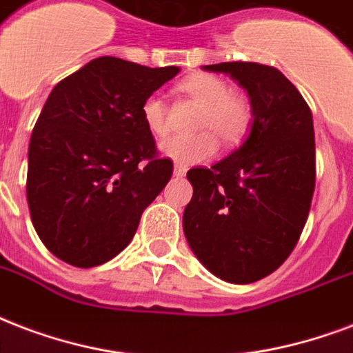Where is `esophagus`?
<instances>
[{
  "label": "esophagus",
  "mask_w": 353,
  "mask_h": 353,
  "mask_svg": "<svg viewBox=\"0 0 353 353\" xmlns=\"http://www.w3.org/2000/svg\"><path fill=\"white\" fill-rule=\"evenodd\" d=\"M188 173V168H185V165H174V176H176V179H182V176H184V174Z\"/></svg>",
  "instance_id": "esophagus-1"
}]
</instances>
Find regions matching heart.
I'll return each instance as SVG.
<instances>
[{
    "label": "heart",
    "instance_id": "b5f03b06",
    "mask_svg": "<svg viewBox=\"0 0 353 353\" xmlns=\"http://www.w3.org/2000/svg\"><path fill=\"white\" fill-rule=\"evenodd\" d=\"M179 90L201 106L193 123L201 130L163 139L160 143L163 157L180 165H191L214 157L219 139L226 147H236L247 138L254 123V108L248 97L228 88L226 81L210 73H196L184 79ZM139 110L149 132L154 136L168 132L169 108L163 97L147 95Z\"/></svg>",
    "mask_w": 353,
    "mask_h": 353
}]
</instances>
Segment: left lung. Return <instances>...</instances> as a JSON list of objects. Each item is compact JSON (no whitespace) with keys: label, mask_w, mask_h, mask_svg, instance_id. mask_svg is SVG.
<instances>
[{"label":"left lung","mask_w":353,"mask_h":353,"mask_svg":"<svg viewBox=\"0 0 353 353\" xmlns=\"http://www.w3.org/2000/svg\"><path fill=\"white\" fill-rule=\"evenodd\" d=\"M247 90L254 123L247 141L212 168H193L184 234L204 267L230 283H252L293 252L315 191V130L305 99L280 70L221 62Z\"/></svg>","instance_id":"obj_1"}]
</instances>
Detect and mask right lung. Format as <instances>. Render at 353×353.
Masks as SVG:
<instances>
[{
  "mask_svg": "<svg viewBox=\"0 0 353 353\" xmlns=\"http://www.w3.org/2000/svg\"><path fill=\"white\" fill-rule=\"evenodd\" d=\"M176 65L99 57L62 79L32 128L27 202L49 252L81 269L121 252L173 174L141 119V103Z\"/></svg>",
  "mask_w": 353,
  "mask_h": 353,
  "instance_id": "add662e5",
  "label": "right lung"
}]
</instances>
